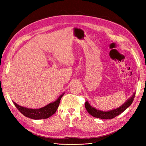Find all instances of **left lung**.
<instances>
[{"label": "left lung", "instance_id": "obj_1", "mask_svg": "<svg viewBox=\"0 0 146 146\" xmlns=\"http://www.w3.org/2000/svg\"><path fill=\"white\" fill-rule=\"evenodd\" d=\"M134 97L135 93L133 94L132 97H130L128 100L125 102V103L123 104L122 105H121L120 107L115 108V109L107 111L96 109L95 108L93 107L89 104L88 101H86L85 103V106L88 112L93 117L98 118V119H113V118L117 117V115H119V114L122 113L123 111H125L127 108L132 104L133 100H134Z\"/></svg>", "mask_w": 146, "mask_h": 146}]
</instances>
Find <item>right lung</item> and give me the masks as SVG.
I'll list each match as a JSON object with an SVG mask.
<instances>
[{"label":"right lung","mask_w":146,"mask_h":146,"mask_svg":"<svg viewBox=\"0 0 146 146\" xmlns=\"http://www.w3.org/2000/svg\"><path fill=\"white\" fill-rule=\"evenodd\" d=\"M63 95L64 94L60 96L55 102L49 104L46 106L39 108V109L27 108L20 106V105L15 104L14 102H13V103L15 105V107L18 109V110L25 117L35 120L44 119H48L49 117H51L56 111L59 104H60L61 98L63 97Z\"/></svg>","instance_id":"add662e5"}]
</instances>
